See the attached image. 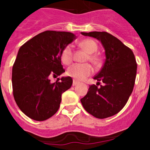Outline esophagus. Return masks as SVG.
<instances>
[{
	"label": "esophagus",
	"instance_id": "esophagus-1",
	"mask_svg": "<svg viewBox=\"0 0 150 150\" xmlns=\"http://www.w3.org/2000/svg\"><path fill=\"white\" fill-rule=\"evenodd\" d=\"M78 83H79V82H77L76 80H74V82H73V86H76Z\"/></svg>",
	"mask_w": 150,
	"mask_h": 150
}]
</instances>
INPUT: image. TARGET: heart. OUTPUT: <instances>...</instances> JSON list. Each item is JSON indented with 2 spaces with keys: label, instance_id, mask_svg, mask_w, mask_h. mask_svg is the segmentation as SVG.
<instances>
[{
  "label": "heart",
  "instance_id": "b5f03b06",
  "mask_svg": "<svg viewBox=\"0 0 150 150\" xmlns=\"http://www.w3.org/2000/svg\"><path fill=\"white\" fill-rule=\"evenodd\" d=\"M80 46L88 52V59L94 64L98 62V58L95 55V52L98 50V45L93 40L86 39L80 42ZM73 49L72 46L67 45L62 50L61 54V60L64 64H69L72 62ZM91 73V67L88 64H74L67 68V74L69 76L76 79L81 80L89 76Z\"/></svg>",
  "mask_w": 150,
  "mask_h": 150
}]
</instances>
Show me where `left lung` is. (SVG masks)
<instances>
[{"label":"left lung","instance_id":"1","mask_svg":"<svg viewBox=\"0 0 150 150\" xmlns=\"http://www.w3.org/2000/svg\"><path fill=\"white\" fill-rule=\"evenodd\" d=\"M101 43L105 51V62L100 72L94 77L104 83L98 88L90 86L80 99L84 109L98 119L116 114L126 104L132 95L137 74V62L133 52L112 34L101 31L81 32Z\"/></svg>","mask_w":150,"mask_h":150}]
</instances>
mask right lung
Here are the masks:
<instances>
[{"label": "right lung", "instance_id": "1", "mask_svg": "<svg viewBox=\"0 0 150 150\" xmlns=\"http://www.w3.org/2000/svg\"><path fill=\"white\" fill-rule=\"evenodd\" d=\"M76 37L66 31L46 30L27 41L18 50L12 71L13 96L22 112L36 121H44L58 111L63 92L71 88L72 78L50 76L64 72L61 62L64 48Z\"/></svg>", "mask_w": 150, "mask_h": 150}]
</instances>
